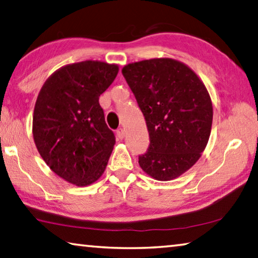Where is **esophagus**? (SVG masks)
I'll return each mask as SVG.
<instances>
[{
  "label": "esophagus",
  "mask_w": 258,
  "mask_h": 258,
  "mask_svg": "<svg viewBox=\"0 0 258 258\" xmlns=\"http://www.w3.org/2000/svg\"><path fill=\"white\" fill-rule=\"evenodd\" d=\"M116 135L119 140H123L125 137V130L124 128H118L116 131Z\"/></svg>",
  "instance_id": "1"
}]
</instances>
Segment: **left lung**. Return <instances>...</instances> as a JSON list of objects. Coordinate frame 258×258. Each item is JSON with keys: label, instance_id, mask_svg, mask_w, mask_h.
I'll return each instance as SVG.
<instances>
[{"label": "left lung", "instance_id": "8db88e82", "mask_svg": "<svg viewBox=\"0 0 258 258\" xmlns=\"http://www.w3.org/2000/svg\"><path fill=\"white\" fill-rule=\"evenodd\" d=\"M121 73L144 116L150 144L140 167L157 180H171L195 165L207 147L213 108L204 83L184 63L153 58Z\"/></svg>", "mask_w": 258, "mask_h": 258}]
</instances>
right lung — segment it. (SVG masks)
<instances>
[{"label":"right lung","mask_w":258,"mask_h":258,"mask_svg":"<svg viewBox=\"0 0 258 258\" xmlns=\"http://www.w3.org/2000/svg\"><path fill=\"white\" fill-rule=\"evenodd\" d=\"M117 73V65L98 60L70 64L51 74L37 98L36 147L50 169L71 184H92L108 163L116 140L99 97Z\"/></svg>","instance_id":"1"}]
</instances>
